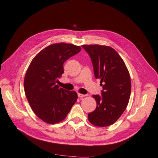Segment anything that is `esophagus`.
Masks as SVG:
<instances>
[{
    "mask_svg": "<svg viewBox=\"0 0 158 158\" xmlns=\"http://www.w3.org/2000/svg\"><path fill=\"white\" fill-rule=\"evenodd\" d=\"M77 95H78V97H79V98H83V97H85V96H86V95L82 94H80V93H79Z\"/></svg>",
    "mask_w": 158,
    "mask_h": 158,
    "instance_id": "1",
    "label": "esophagus"
}]
</instances>
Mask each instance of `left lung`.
I'll return each instance as SVG.
<instances>
[{"label": "left lung", "mask_w": 158, "mask_h": 158, "mask_svg": "<svg viewBox=\"0 0 158 158\" xmlns=\"http://www.w3.org/2000/svg\"><path fill=\"white\" fill-rule=\"evenodd\" d=\"M82 47L90 57L95 77L101 80L102 86L101 95H93L97 107L88 114V120L97 127L111 125L120 118L128 103L131 93L128 70L112 48L98 44Z\"/></svg>", "instance_id": "left-lung-1"}]
</instances>
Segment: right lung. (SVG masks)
I'll return each instance as SVG.
<instances>
[{"label": "right lung", "mask_w": 158, "mask_h": 158, "mask_svg": "<svg viewBox=\"0 0 158 158\" xmlns=\"http://www.w3.org/2000/svg\"><path fill=\"white\" fill-rule=\"evenodd\" d=\"M81 50L72 44H51L36 55L26 71V98L34 113L45 123L55 124L64 120L77 101L76 92L64 90L57 83L64 73V63Z\"/></svg>", "instance_id": "add662e5"}]
</instances>
